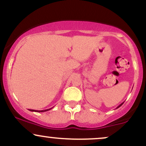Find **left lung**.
I'll return each mask as SVG.
<instances>
[{
    "label": "left lung",
    "instance_id": "left-lung-1",
    "mask_svg": "<svg viewBox=\"0 0 146 146\" xmlns=\"http://www.w3.org/2000/svg\"><path fill=\"white\" fill-rule=\"evenodd\" d=\"M123 104V103H121V104H120L119 106H117V108H119V107H120V106H122V104Z\"/></svg>",
    "mask_w": 146,
    "mask_h": 146
}]
</instances>
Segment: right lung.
<instances>
[{
    "instance_id": "1",
    "label": "right lung",
    "mask_w": 146,
    "mask_h": 146,
    "mask_svg": "<svg viewBox=\"0 0 146 146\" xmlns=\"http://www.w3.org/2000/svg\"><path fill=\"white\" fill-rule=\"evenodd\" d=\"M53 107H52L51 108H48V109H46V110H31V109H29L30 111H32V112H38V113H40V112H46V111H48V110H51L53 108Z\"/></svg>"
}]
</instances>
